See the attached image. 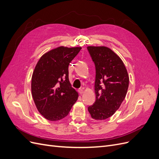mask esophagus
<instances>
[{"label": "esophagus", "instance_id": "esophagus-1", "mask_svg": "<svg viewBox=\"0 0 159 159\" xmlns=\"http://www.w3.org/2000/svg\"><path fill=\"white\" fill-rule=\"evenodd\" d=\"M78 92L81 95L82 93H84V88H80L78 89Z\"/></svg>", "mask_w": 159, "mask_h": 159}]
</instances>
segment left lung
Wrapping results in <instances>:
<instances>
[{
	"label": "left lung",
	"instance_id": "8db88e82",
	"mask_svg": "<svg viewBox=\"0 0 159 159\" xmlns=\"http://www.w3.org/2000/svg\"><path fill=\"white\" fill-rule=\"evenodd\" d=\"M95 66L96 100L88 107L91 117L106 119L115 113L127 92L129 78L123 61L105 46H88Z\"/></svg>",
	"mask_w": 159,
	"mask_h": 159
}]
</instances>
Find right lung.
<instances>
[{"instance_id":"obj_1","label":"right lung","mask_w":159,"mask_h":159,"mask_svg":"<svg viewBox=\"0 0 159 159\" xmlns=\"http://www.w3.org/2000/svg\"><path fill=\"white\" fill-rule=\"evenodd\" d=\"M81 49L64 46L52 49L40 57L33 71L32 98L38 111L49 121L66 117L78 98L69 81L68 66Z\"/></svg>"}]
</instances>
